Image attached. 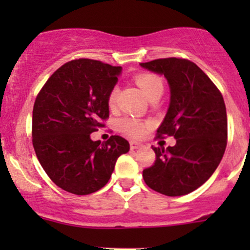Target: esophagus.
<instances>
[{
	"instance_id": "esophagus-1",
	"label": "esophagus",
	"mask_w": 250,
	"mask_h": 250,
	"mask_svg": "<svg viewBox=\"0 0 250 250\" xmlns=\"http://www.w3.org/2000/svg\"><path fill=\"white\" fill-rule=\"evenodd\" d=\"M129 145H130V148H132V150H135V148L143 147V144L137 143V141H130Z\"/></svg>"
}]
</instances>
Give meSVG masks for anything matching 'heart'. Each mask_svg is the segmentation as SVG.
<instances>
[{
    "label": "heart",
    "instance_id": "b5f03b06",
    "mask_svg": "<svg viewBox=\"0 0 250 250\" xmlns=\"http://www.w3.org/2000/svg\"><path fill=\"white\" fill-rule=\"evenodd\" d=\"M134 80L135 83L139 85L140 89L145 93V95L150 100L156 95L162 94L163 83L162 80L157 75L150 74V72H143V74L137 75ZM117 97L118 88L113 87L109 92V95H107V105L110 107L115 106L116 102H117ZM147 127L148 123L143 122L140 120H135V118L125 117L118 121V129L130 138H140L141 135H144Z\"/></svg>",
    "mask_w": 250,
    "mask_h": 250
}]
</instances>
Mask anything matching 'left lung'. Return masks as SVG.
<instances>
[{
  "label": "left lung",
  "instance_id": "1",
  "mask_svg": "<svg viewBox=\"0 0 250 250\" xmlns=\"http://www.w3.org/2000/svg\"><path fill=\"white\" fill-rule=\"evenodd\" d=\"M165 75L170 104L156 138L174 137V146L153 147L156 160L143 170L146 185L166 196H183L203 185L215 172L228 144V116L224 98L213 81L183 58L141 62Z\"/></svg>",
  "mask_w": 250,
  "mask_h": 250
}]
</instances>
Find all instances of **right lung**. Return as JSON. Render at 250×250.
<instances>
[{"label":"right lung","instance_id":"obj_1","mask_svg":"<svg viewBox=\"0 0 250 250\" xmlns=\"http://www.w3.org/2000/svg\"><path fill=\"white\" fill-rule=\"evenodd\" d=\"M121 66L99 60L65 62L44 83L32 111V145L50 180L74 195L104 188L117 158L129 151L120 135L93 141L90 133L105 127L107 95Z\"/></svg>","mask_w":250,"mask_h":250}]
</instances>
